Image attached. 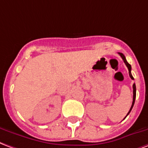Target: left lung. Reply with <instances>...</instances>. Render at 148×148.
I'll return each mask as SVG.
<instances>
[{
	"mask_svg": "<svg viewBox=\"0 0 148 148\" xmlns=\"http://www.w3.org/2000/svg\"><path fill=\"white\" fill-rule=\"evenodd\" d=\"M119 53L120 56L121 57V58L123 59V61H124L125 64H126V66H127V68H128V69H129V76H130V78H131L132 79H134V78H133V76L132 75V73H131V69H132L131 65H130V64L128 63V61H126V58H125V55L123 54V53ZM132 88H133V99H132V104L131 108H130V110H129V113H128V114H127V115H126V117H127V116H128V115L129 114V113L131 112L132 109V107H133V106H134V103H135V99H136V84H135L132 85ZM125 118H124V119H125Z\"/></svg>",
	"mask_w": 148,
	"mask_h": 148,
	"instance_id": "left-lung-1",
	"label": "left lung"
}]
</instances>
